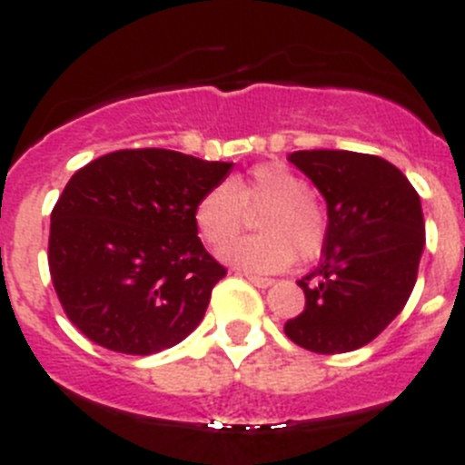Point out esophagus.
Wrapping results in <instances>:
<instances>
[{"label": "esophagus", "instance_id": "esophagus-1", "mask_svg": "<svg viewBox=\"0 0 465 465\" xmlns=\"http://www.w3.org/2000/svg\"><path fill=\"white\" fill-rule=\"evenodd\" d=\"M243 278L248 280V282H252L255 284V287H271V284H273V280L271 278H262V275H252V273H243Z\"/></svg>", "mask_w": 465, "mask_h": 465}]
</instances>
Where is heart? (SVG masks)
Segmentation results:
<instances>
[{
  "label": "heart",
  "mask_w": 465,
  "mask_h": 465,
  "mask_svg": "<svg viewBox=\"0 0 465 465\" xmlns=\"http://www.w3.org/2000/svg\"><path fill=\"white\" fill-rule=\"evenodd\" d=\"M260 212L262 232L223 248V260L248 271H282L296 255L301 260L319 255L328 237V217L305 178L278 160L252 164L243 176L205 190L194 208V222L203 242L219 248Z\"/></svg>",
  "instance_id": "b5f03b06"
}]
</instances>
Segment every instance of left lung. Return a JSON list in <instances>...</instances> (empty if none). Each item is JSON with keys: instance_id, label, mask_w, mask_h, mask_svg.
Instances as JSON below:
<instances>
[{"instance_id": "left-lung-1", "label": "left lung", "mask_w": 465, "mask_h": 465, "mask_svg": "<svg viewBox=\"0 0 465 465\" xmlns=\"http://www.w3.org/2000/svg\"><path fill=\"white\" fill-rule=\"evenodd\" d=\"M328 203L321 264L298 280L305 310L284 334L305 351L334 355L373 341L402 312L425 246L420 196L384 158L355 151H293Z\"/></svg>"}]
</instances>
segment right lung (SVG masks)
Masks as SVG:
<instances>
[{"mask_svg":"<svg viewBox=\"0 0 465 465\" xmlns=\"http://www.w3.org/2000/svg\"><path fill=\"white\" fill-rule=\"evenodd\" d=\"M232 163L122 149L78 169L52 210L49 273L67 319L96 346L153 355L203 321L226 269L194 208Z\"/></svg>","mask_w":465,"mask_h":465,"instance_id":"1","label":"right lung"}]
</instances>
